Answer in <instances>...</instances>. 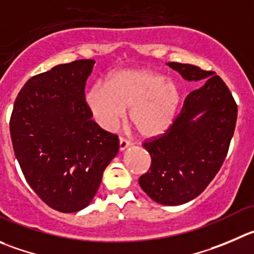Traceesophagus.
Instances as JSON below:
<instances>
[{
	"mask_svg": "<svg viewBox=\"0 0 254 254\" xmlns=\"http://www.w3.org/2000/svg\"><path fill=\"white\" fill-rule=\"evenodd\" d=\"M132 144V142L129 139L125 138V137H120V151H125L127 147H129Z\"/></svg>",
	"mask_w": 254,
	"mask_h": 254,
	"instance_id": "obj_1",
	"label": "esophagus"
}]
</instances>
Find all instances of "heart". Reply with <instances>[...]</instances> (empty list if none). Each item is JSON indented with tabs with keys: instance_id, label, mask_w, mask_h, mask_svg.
I'll return each mask as SVG.
<instances>
[{
	"instance_id": "heart-1",
	"label": "heart",
	"mask_w": 254,
	"mask_h": 254,
	"mask_svg": "<svg viewBox=\"0 0 254 254\" xmlns=\"http://www.w3.org/2000/svg\"><path fill=\"white\" fill-rule=\"evenodd\" d=\"M87 105L96 122L106 131H113L125 120L129 121L143 138H156L172 127L182 93L172 79L149 68L120 69L105 84L97 83L86 95Z\"/></svg>"
}]
</instances>
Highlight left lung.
I'll return each instance as SVG.
<instances>
[{
	"label": "left lung",
	"mask_w": 254,
	"mask_h": 254,
	"mask_svg": "<svg viewBox=\"0 0 254 254\" xmlns=\"http://www.w3.org/2000/svg\"><path fill=\"white\" fill-rule=\"evenodd\" d=\"M167 64L187 81L206 82L186 97L165 134L143 142L152 161L138 182L154 202L178 206L201 194L223 165L236 128L237 103L213 71L180 62Z\"/></svg>",
	"instance_id": "obj_1"
}]
</instances>
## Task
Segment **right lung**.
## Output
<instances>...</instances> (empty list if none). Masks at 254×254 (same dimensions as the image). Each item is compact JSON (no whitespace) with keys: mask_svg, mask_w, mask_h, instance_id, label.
Wrapping results in <instances>:
<instances>
[{"mask_svg":"<svg viewBox=\"0 0 254 254\" xmlns=\"http://www.w3.org/2000/svg\"><path fill=\"white\" fill-rule=\"evenodd\" d=\"M93 66V60H77L31 77L9 120L26 181L47 206L64 213L91 203L120 148L117 134L91 118L84 87Z\"/></svg>","mask_w":254,"mask_h":254,"instance_id":"right-lung-1","label":"right lung"}]
</instances>
